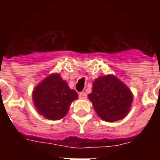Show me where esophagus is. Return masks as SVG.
<instances>
[{
	"label": "esophagus",
	"mask_w": 160,
	"mask_h": 160,
	"mask_svg": "<svg viewBox=\"0 0 160 160\" xmlns=\"http://www.w3.org/2000/svg\"><path fill=\"white\" fill-rule=\"evenodd\" d=\"M79 97H80V99H82V100H85V99L87 98V95H86V93L85 92H80V94H79Z\"/></svg>",
	"instance_id": "obj_1"
}]
</instances>
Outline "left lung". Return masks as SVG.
Segmentation results:
<instances>
[{
  "label": "left lung",
  "instance_id": "8db88e82",
  "mask_svg": "<svg viewBox=\"0 0 160 160\" xmlns=\"http://www.w3.org/2000/svg\"><path fill=\"white\" fill-rule=\"evenodd\" d=\"M88 97L98 115L107 122L124 119L133 102L130 90L113 75L95 79Z\"/></svg>",
  "mask_w": 160,
  "mask_h": 160
}]
</instances>
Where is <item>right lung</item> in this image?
Wrapping results in <instances>:
<instances>
[{
    "label": "right lung",
    "mask_w": 160,
    "mask_h": 160,
    "mask_svg": "<svg viewBox=\"0 0 160 160\" xmlns=\"http://www.w3.org/2000/svg\"><path fill=\"white\" fill-rule=\"evenodd\" d=\"M32 98L39 114L58 120L65 116L71 103L78 99V94L70 89L60 74H51L35 87Z\"/></svg>",
    "instance_id": "1"
}]
</instances>
